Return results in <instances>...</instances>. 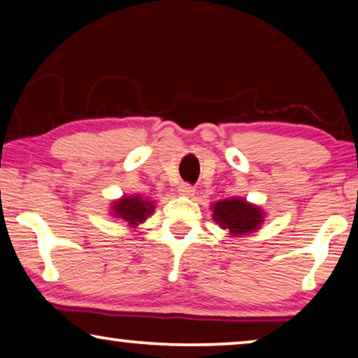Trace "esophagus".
<instances>
[{"mask_svg": "<svg viewBox=\"0 0 358 358\" xmlns=\"http://www.w3.org/2000/svg\"><path fill=\"white\" fill-rule=\"evenodd\" d=\"M178 192L180 195H185V197H189V195H192L195 192V189L190 184H180L179 189H178Z\"/></svg>", "mask_w": 358, "mask_h": 358, "instance_id": "1", "label": "esophagus"}]
</instances>
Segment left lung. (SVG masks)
Returning a JSON list of instances; mask_svg holds the SVG:
<instances>
[{
  "label": "left lung",
  "instance_id": "8db88e82",
  "mask_svg": "<svg viewBox=\"0 0 358 358\" xmlns=\"http://www.w3.org/2000/svg\"><path fill=\"white\" fill-rule=\"evenodd\" d=\"M213 220L220 228L227 229L233 236H241L259 229L264 222V212L257 205L233 197L220 200L213 205Z\"/></svg>",
  "mask_w": 358,
  "mask_h": 358
}]
</instances>
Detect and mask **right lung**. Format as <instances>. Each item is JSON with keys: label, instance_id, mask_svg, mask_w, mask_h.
I'll list each match as a JSON object with an SVG mask.
<instances>
[{"label": "right lung", "instance_id": "right-lung-1", "mask_svg": "<svg viewBox=\"0 0 358 358\" xmlns=\"http://www.w3.org/2000/svg\"><path fill=\"white\" fill-rule=\"evenodd\" d=\"M112 210H114L112 212L114 217L124 220L129 227L135 228L153 213L155 203L150 202V200L141 199L140 195H131V197L125 195V197L115 200L114 205H112Z\"/></svg>", "mask_w": 358, "mask_h": 358}]
</instances>
